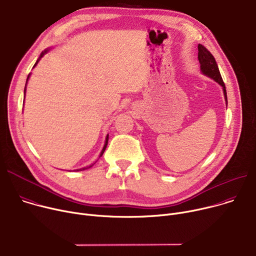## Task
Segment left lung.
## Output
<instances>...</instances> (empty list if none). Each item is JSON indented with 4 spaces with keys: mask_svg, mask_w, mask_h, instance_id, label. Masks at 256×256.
Masks as SVG:
<instances>
[{
    "mask_svg": "<svg viewBox=\"0 0 256 256\" xmlns=\"http://www.w3.org/2000/svg\"><path fill=\"white\" fill-rule=\"evenodd\" d=\"M198 60L200 63V67H201V72L208 76L209 78H214L216 82H218L224 90V99L228 105V99H226V86L222 78L218 66L216 64V61L214 57V55L209 52L203 44H198Z\"/></svg>",
    "mask_w": 256,
    "mask_h": 256,
    "instance_id": "left-lung-1",
    "label": "left lung"
}]
</instances>
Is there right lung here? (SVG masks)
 I'll use <instances>...</instances> for the list:
<instances>
[{
  "label": "right lung",
  "mask_w": 256,
  "mask_h": 256,
  "mask_svg": "<svg viewBox=\"0 0 256 256\" xmlns=\"http://www.w3.org/2000/svg\"><path fill=\"white\" fill-rule=\"evenodd\" d=\"M47 52V51H44V52H42V55H40V57H42V55ZM38 60L36 62V64H34V66L38 64ZM28 78H30V76H28V80H26V84H28ZM24 94H26V88H24ZM107 144H108V136H106V142H105V145H104V147H103V150H102V152H101V154H100V156H102L103 155V153H104V151H105V149H106V147H107ZM92 166L94 164H90V166H86V168H80V170H76V172H80V170H88V168H92Z\"/></svg>",
  "instance_id": "right-lung-1"
}]
</instances>
